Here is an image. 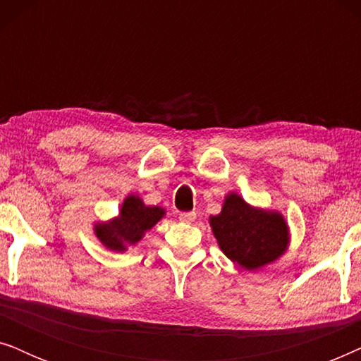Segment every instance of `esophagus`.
Listing matches in <instances>:
<instances>
[{"label": "esophagus", "mask_w": 361, "mask_h": 361, "mask_svg": "<svg viewBox=\"0 0 361 361\" xmlns=\"http://www.w3.org/2000/svg\"><path fill=\"white\" fill-rule=\"evenodd\" d=\"M179 219L182 221H185V224H192V221H195L197 214L195 212H182V214L179 215Z\"/></svg>", "instance_id": "esophagus-1"}]
</instances>
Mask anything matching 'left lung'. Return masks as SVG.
Segmentation results:
<instances>
[{
  "instance_id": "1",
  "label": "left lung",
  "mask_w": 361,
  "mask_h": 361,
  "mask_svg": "<svg viewBox=\"0 0 361 361\" xmlns=\"http://www.w3.org/2000/svg\"><path fill=\"white\" fill-rule=\"evenodd\" d=\"M209 224L224 255L243 269L263 268L288 251L290 235L283 214L250 205L236 192L225 197Z\"/></svg>"
}]
</instances>
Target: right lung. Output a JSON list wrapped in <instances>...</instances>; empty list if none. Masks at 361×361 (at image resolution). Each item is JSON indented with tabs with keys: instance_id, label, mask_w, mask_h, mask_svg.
<instances>
[{
	"instance_id": "1",
	"label": "right lung",
	"mask_w": 361,
	"mask_h": 361,
	"mask_svg": "<svg viewBox=\"0 0 361 361\" xmlns=\"http://www.w3.org/2000/svg\"><path fill=\"white\" fill-rule=\"evenodd\" d=\"M166 210L157 205H146L140 195H128L120 207L115 219L97 221L93 226L97 238L110 251L123 253L128 246H135L142 240L146 231H149Z\"/></svg>"
}]
</instances>
